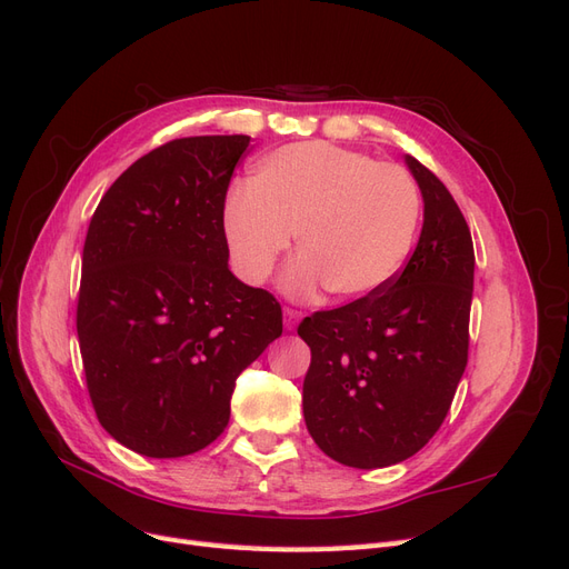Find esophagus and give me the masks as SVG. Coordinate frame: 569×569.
I'll list each match as a JSON object with an SVG mask.
<instances>
[{"label":"esophagus","mask_w":569,"mask_h":569,"mask_svg":"<svg viewBox=\"0 0 569 569\" xmlns=\"http://www.w3.org/2000/svg\"><path fill=\"white\" fill-rule=\"evenodd\" d=\"M301 311H297V308H284V327L287 330H297V325H299V320H301Z\"/></svg>","instance_id":"34e87169"}]
</instances>
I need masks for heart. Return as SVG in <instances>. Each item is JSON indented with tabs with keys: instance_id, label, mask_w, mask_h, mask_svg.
Instances as JSON below:
<instances>
[{
	"instance_id": "b5f03b06",
	"label": "heart",
	"mask_w": 569,
	"mask_h": 569,
	"mask_svg": "<svg viewBox=\"0 0 569 569\" xmlns=\"http://www.w3.org/2000/svg\"><path fill=\"white\" fill-rule=\"evenodd\" d=\"M420 222V192L401 166L325 142L287 144L258 161L249 187L222 209V234L234 272L266 282L295 242L282 274L289 297L327 287L363 299L401 270Z\"/></svg>"
}]
</instances>
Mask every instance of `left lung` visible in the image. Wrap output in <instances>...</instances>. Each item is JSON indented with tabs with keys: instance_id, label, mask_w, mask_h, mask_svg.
I'll return each mask as SVG.
<instances>
[{
	"instance_id": "8db88e82",
	"label": "left lung",
	"mask_w": 569,
	"mask_h": 569,
	"mask_svg": "<svg viewBox=\"0 0 569 569\" xmlns=\"http://www.w3.org/2000/svg\"><path fill=\"white\" fill-rule=\"evenodd\" d=\"M425 222L403 270L370 297L303 318V418L320 451L358 470L416 456L468 366L475 249L449 189L406 157Z\"/></svg>"
}]
</instances>
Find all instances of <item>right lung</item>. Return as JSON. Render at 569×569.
Here are the masks:
<instances>
[{"label": "right lung", "mask_w": 569, "mask_h": 569, "mask_svg": "<svg viewBox=\"0 0 569 569\" xmlns=\"http://www.w3.org/2000/svg\"><path fill=\"white\" fill-rule=\"evenodd\" d=\"M249 140L182 137L149 151L101 197L84 237V380L101 427L147 458L216 441L237 377L282 335L278 299L228 268L222 209Z\"/></svg>", "instance_id": "1"}]
</instances>
